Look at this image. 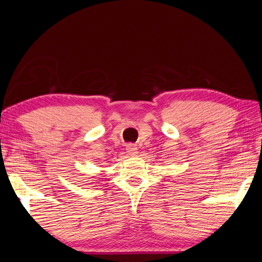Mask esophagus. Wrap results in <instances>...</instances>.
<instances>
[{"instance_id": "esophagus-1", "label": "esophagus", "mask_w": 262, "mask_h": 262, "mask_svg": "<svg viewBox=\"0 0 262 262\" xmlns=\"http://www.w3.org/2000/svg\"><path fill=\"white\" fill-rule=\"evenodd\" d=\"M126 151H127L128 155H130V157H135V155L137 154V147L134 146V145H132V144H129V145H127Z\"/></svg>"}]
</instances>
